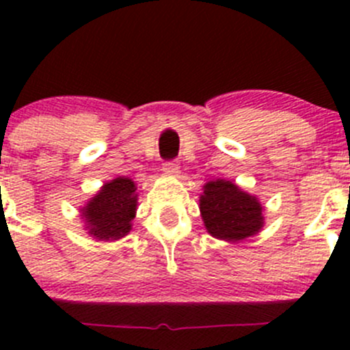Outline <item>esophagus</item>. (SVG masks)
<instances>
[{
    "instance_id": "34e87169",
    "label": "esophagus",
    "mask_w": 350,
    "mask_h": 350,
    "mask_svg": "<svg viewBox=\"0 0 350 350\" xmlns=\"http://www.w3.org/2000/svg\"><path fill=\"white\" fill-rule=\"evenodd\" d=\"M162 169H164V172H167V174L176 176L179 172V169H181V165H179L178 161H165L164 164H162Z\"/></svg>"
}]
</instances>
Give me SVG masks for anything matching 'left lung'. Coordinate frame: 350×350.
Returning <instances> with one entry per match:
<instances>
[{
  "label": "left lung",
  "mask_w": 350,
  "mask_h": 350,
  "mask_svg": "<svg viewBox=\"0 0 350 350\" xmlns=\"http://www.w3.org/2000/svg\"><path fill=\"white\" fill-rule=\"evenodd\" d=\"M200 211L208 234L227 242L252 237L262 228V204L235 183L217 179L203 186Z\"/></svg>",
  "instance_id": "left-lung-1"
}]
</instances>
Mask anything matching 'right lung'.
Here are the masks:
<instances>
[{"label":"right lung","instance_id":"right-lung-1","mask_svg":"<svg viewBox=\"0 0 350 350\" xmlns=\"http://www.w3.org/2000/svg\"><path fill=\"white\" fill-rule=\"evenodd\" d=\"M137 186L129 178H116L107 183L86 206L81 217L86 230L98 241H118L132 230L137 211Z\"/></svg>","mask_w":350,"mask_h":350}]
</instances>
